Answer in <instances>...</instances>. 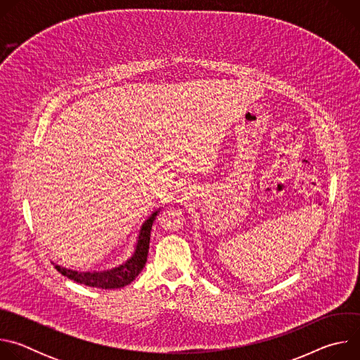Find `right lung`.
Segmentation results:
<instances>
[{
    "label": "right lung",
    "mask_w": 360,
    "mask_h": 360,
    "mask_svg": "<svg viewBox=\"0 0 360 360\" xmlns=\"http://www.w3.org/2000/svg\"><path fill=\"white\" fill-rule=\"evenodd\" d=\"M158 212H153L142 225L139 231V238L136 243L135 253L132 258L127 261L124 265L114 268L111 271L104 272H77L71 269L61 268L58 265H54L56 269L63 274L64 276L70 278L71 281H75L78 283L92 286V288H101V289H118L128 283H131L143 269L146 256L149 250V239H150V229L152 224L155 221Z\"/></svg>",
    "instance_id": "right-lung-1"
}]
</instances>
